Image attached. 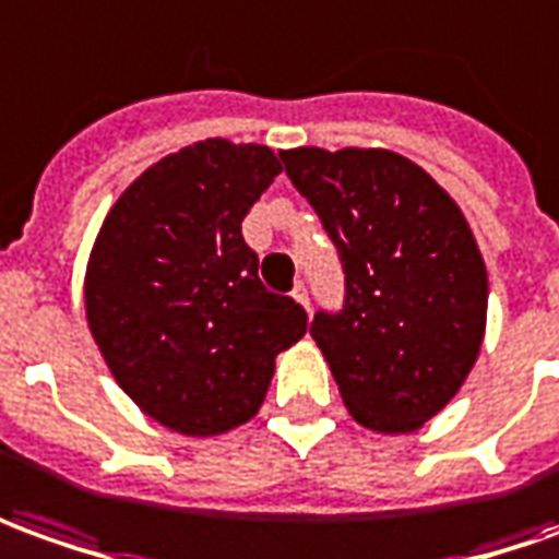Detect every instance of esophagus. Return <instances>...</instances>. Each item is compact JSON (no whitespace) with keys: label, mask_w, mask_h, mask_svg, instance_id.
Instances as JSON below:
<instances>
[{"label":"esophagus","mask_w":559,"mask_h":559,"mask_svg":"<svg viewBox=\"0 0 559 559\" xmlns=\"http://www.w3.org/2000/svg\"><path fill=\"white\" fill-rule=\"evenodd\" d=\"M292 298H295V301L301 304L304 310L310 307V298H307V286H304V283H298V286L292 288Z\"/></svg>","instance_id":"obj_1"}]
</instances>
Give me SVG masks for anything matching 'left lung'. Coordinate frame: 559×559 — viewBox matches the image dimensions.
I'll list each match as a JSON object with an SVG mask.
<instances>
[{
  "label": "left lung",
  "instance_id": "obj_1",
  "mask_svg": "<svg viewBox=\"0 0 559 559\" xmlns=\"http://www.w3.org/2000/svg\"><path fill=\"white\" fill-rule=\"evenodd\" d=\"M344 264L341 313L310 334L365 429L417 432L460 392L487 329V267L463 210L386 148L280 152Z\"/></svg>",
  "mask_w": 559,
  "mask_h": 559
}]
</instances>
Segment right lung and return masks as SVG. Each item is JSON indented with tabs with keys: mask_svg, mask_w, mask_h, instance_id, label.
<instances>
[{
	"mask_svg": "<svg viewBox=\"0 0 559 559\" xmlns=\"http://www.w3.org/2000/svg\"><path fill=\"white\" fill-rule=\"evenodd\" d=\"M283 173L267 145L203 140L160 157L115 200L84 273V310L118 386L191 438L258 414L301 304L258 280L242 218Z\"/></svg>",
	"mask_w": 559,
	"mask_h": 559,
	"instance_id": "right-lung-1",
	"label": "right lung"
}]
</instances>
